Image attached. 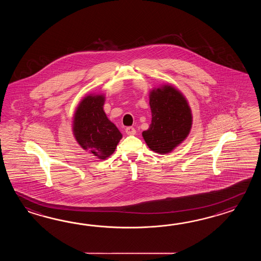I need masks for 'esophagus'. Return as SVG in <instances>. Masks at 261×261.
I'll return each instance as SVG.
<instances>
[{
	"instance_id": "obj_1",
	"label": "esophagus",
	"mask_w": 261,
	"mask_h": 261,
	"mask_svg": "<svg viewBox=\"0 0 261 261\" xmlns=\"http://www.w3.org/2000/svg\"><path fill=\"white\" fill-rule=\"evenodd\" d=\"M126 133H127L128 135H135L136 130H135V128H133V127H128V128H126Z\"/></svg>"
}]
</instances>
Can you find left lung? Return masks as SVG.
Segmentation results:
<instances>
[{
  "label": "left lung",
  "instance_id": "obj_1",
  "mask_svg": "<svg viewBox=\"0 0 261 261\" xmlns=\"http://www.w3.org/2000/svg\"><path fill=\"white\" fill-rule=\"evenodd\" d=\"M152 121L143 137L150 149L160 154L172 152L188 137L192 114L184 95L171 85L151 90Z\"/></svg>",
  "mask_w": 261,
  "mask_h": 261
}]
</instances>
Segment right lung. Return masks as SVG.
Returning <instances> with one entry per match:
<instances>
[{
	"instance_id": "add662e5",
	"label": "right lung",
	"mask_w": 261,
	"mask_h": 261,
	"mask_svg": "<svg viewBox=\"0 0 261 261\" xmlns=\"http://www.w3.org/2000/svg\"><path fill=\"white\" fill-rule=\"evenodd\" d=\"M106 97L90 94L80 101L73 116L72 133L83 149L100 160L111 155L122 134L103 111Z\"/></svg>"
}]
</instances>
